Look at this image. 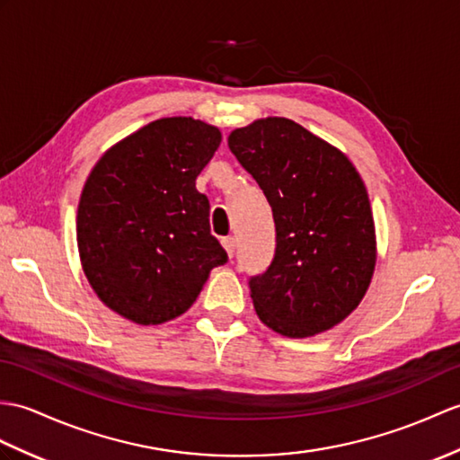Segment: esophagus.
<instances>
[{
  "mask_svg": "<svg viewBox=\"0 0 460 460\" xmlns=\"http://www.w3.org/2000/svg\"><path fill=\"white\" fill-rule=\"evenodd\" d=\"M221 243H223V247H226L227 254L233 256V254H234V249H237V241H234V237H226Z\"/></svg>",
  "mask_w": 460,
  "mask_h": 460,
  "instance_id": "obj_1",
  "label": "esophagus"
}]
</instances>
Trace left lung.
<instances>
[{
    "instance_id": "obj_1",
    "label": "left lung",
    "mask_w": 460,
    "mask_h": 460,
    "mask_svg": "<svg viewBox=\"0 0 460 460\" xmlns=\"http://www.w3.org/2000/svg\"><path fill=\"white\" fill-rule=\"evenodd\" d=\"M272 208L276 252L251 279L261 322L292 339L333 329L365 297L376 266L368 191L345 153L286 117L227 137Z\"/></svg>"
}]
</instances>
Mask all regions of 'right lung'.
<instances>
[{
  "instance_id": "1",
  "label": "right lung",
  "mask_w": 460,
  "mask_h": 460,
  "mask_svg": "<svg viewBox=\"0 0 460 460\" xmlns=\"http://www.w3.org/2000/svg\"><path fill=\"white\" fill-rule=\"evenodd\" d=\"M221 145L216 125L163 117L110 146L85 180L76 241L92 290L115 314L160 325L186 314L227 252L196 178Z\"/></svg>"
}]
</instances>
